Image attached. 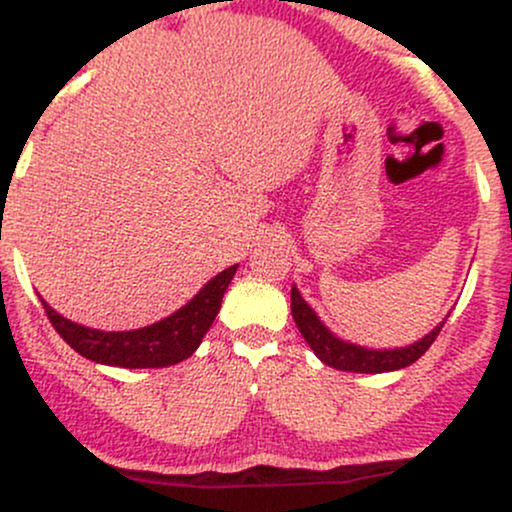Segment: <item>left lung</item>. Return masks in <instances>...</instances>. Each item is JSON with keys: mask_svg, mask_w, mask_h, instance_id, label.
<instances>
[{"mask_svg": "<svg viewBox=\"0 0 512 512\" xmlns=\"http://www.w3.org/2000/svg\"><path fill=\"white\" fill-rule=\"evenodd\" d=\"M291 312L293 322L298 326V331L303 334L307 346L315 350V355L324 365L341 369V372H357V374H381V372H396V369L410 367L412 362L420 360L427 353V348L432 346L434 338L439 336L443 322L434 326L429 334H424L420 341L410 343V346L400 348H365L350 343L346 338L336 336L334 331L326 326L310 303L300 295L298 286L293 283L291 288Z\"/></svg>", "mask_w": 512, "mask_h": 512, "instance_id": "obj_1", "label": "left lung"}]
</instances>
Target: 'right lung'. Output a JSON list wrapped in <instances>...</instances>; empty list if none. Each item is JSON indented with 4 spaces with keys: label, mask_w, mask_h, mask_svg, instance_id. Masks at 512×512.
I'll return each instance as SVG.
<instances>
[{
    "label": "right lung",
    "mask_w": 512,
    "mask_h": 512,
    "mask_svg": "<svg viewBox=\"0 0 512 512\" xmlns=\"http://www.w3.org/2000/svg\"><path fill=\"white\" fill-rule=\"evenodd\" d=\"M238 264L219 272L197 291L186 305L178 307L169 317L131 331H102L71 322L59 315L45 300V312L57 334L64 338L78 355L88 357L97 365L147 369L169 367L188 360L200 348L202 338L217 317L221 298L236 274Z\"/></svg>",
    "instance_id": "obj_1"
}]
</instances>
